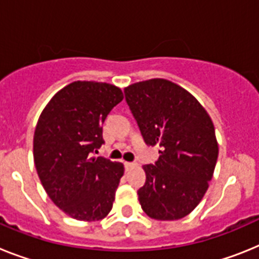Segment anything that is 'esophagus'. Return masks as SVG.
Here are the masks:
<instances>
[{"label": "esophagus", "instance_id": "34e87169", "mask_svg": "<svg viewBox=\"0 0 259 259\" xmlns=\"http://www.w3.org/2000/svg\"><path fill=\"white\" fill-rule=\"evenodd\" d=\"M123 165H125V168H126V169H130V168H133L134 165H136V163H134V161H125V163H123Z\"/></svg>", "mask_w": 259, "mask_h": 259}]
</instances>
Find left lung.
Wrapping results in <instances>:
<instances>
[{"mask_svg": "<svg viewBox=\"0 0 259 259\" xmlns=\"http://www.w3.org/2000/svg\"><path fill=\"white\" fill-rule=\"evenodd\" d=\"M123 92L146 145L160 147L159 159L143 167L139 203L152 219H181L212 179L219 154L212 121L194 96L169 80L134 83Z\"/></svg>", "mask_w": 259, "mask_h": 259, "instance_id": "1", "label": "left lung"}]
</instances>
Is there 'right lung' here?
<instances>
[{"label":"right lung","instance_id":"right-lung-1","mask_svg":"<svg viewBox=\"0 0 259 259\" xmlns=\"http://www.w3.org/2000/svg\"><path fill=\"white\" fill-rule=\"evenodd\" d=\"M123 95L108 83L78 80L58 91L40 114L33 160L53 203L76 220H100L112 210L123 165L95 156L103 123Z\"/></svg>","mask_w":259,"mask_h":259}]
</instances>
